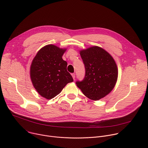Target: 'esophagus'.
<instances>
[{
	"instance_id": "1",
	"label": "esophagus",
	"mask_w": 148,
	"mask_h": 148,
	"mask_svg": "<svg viewBox=\"0 0 148 148\" xmlns=\"http://www.w3.org/2000/svg\"><path fill=\"white\" fill-rule=\"evenodd\" d=\"M71 75H72L73 79H75V74L74 73H72V74H71Z\"/></svg>"
}]
</instances>
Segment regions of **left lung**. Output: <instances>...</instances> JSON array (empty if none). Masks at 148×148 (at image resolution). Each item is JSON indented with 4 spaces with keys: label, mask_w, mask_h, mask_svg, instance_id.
<instances>
[{
    "label": "left lung",
    "mask_w": 148,
    "mask_h": 148,
    "mask_svg": "<svg viewBox=\"0 0 148 148\" xmlns=\"http://www.w3.org/2000/svg\"><path fill=\"white\" fill-rule=\"evenodd\" d=\"M85 66L86 75L77 86L89 99L98 101L109 94L118 79V70L115 61L103 49L92 46L79 51Z\"/></svg>",
    "instance_id": "left-lung-1"
}]
</instances>
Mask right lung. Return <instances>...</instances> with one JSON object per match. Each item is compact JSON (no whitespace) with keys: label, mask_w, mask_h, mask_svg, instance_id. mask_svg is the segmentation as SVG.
<instances>
[{"label":"right lung","mask_w":148,"mask_h":148,"mask_svg":"<svg viewBox=\"0 0 148 148\" xmlns=\"http://www.w3.org/2000/svg\"><path fill=\"white\" fill-rule=\"evenodd\" d=\"M66 50L46 45L37 53L32 62L30 75L33 87L47 99L57 96L68 83L73 81L67 70V62L62 58Z\"/></svg>","instance_id":"1"}]
</instances>
